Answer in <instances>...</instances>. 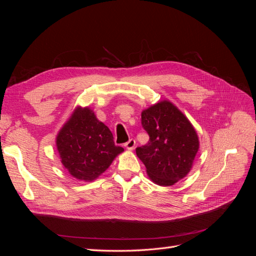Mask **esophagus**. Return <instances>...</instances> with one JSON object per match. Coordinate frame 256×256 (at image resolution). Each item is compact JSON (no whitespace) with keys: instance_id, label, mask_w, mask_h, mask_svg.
<instances>
[{"instance_id":"1","label":"esophagus","mask_w":256,"mask_h":256,"mask_svg":"<svg viewBox=\"0 0 256 256\" xmlns=\"http://www.w3.org/2000/svg\"><path fill=\"white\" fill-rule=\"evenodd\" d=\"M134 146H136V141L134 140V138H130L127 143H125V147L129 150H132L134 148Z\"/></svg>"}]
</instances>
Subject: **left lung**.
I'll use <instances>...</instances> for the list:
<instances>
[{"instance_id":"obj_1","label":"left lung","mask_w":256,"mask_h":256,"mask_svg":"<svg viewBox=\"0 0 256 256\" xmlns=\"http://www.w3.org/2000/svg\"><path fill=\"white\" fill-rule=\"evenodd\" d=\"M141 118L150 141L136 147V156L154 184L173 186L192 168L200 147L196 131L168 100L150 106L142 112Z\"/></svg>"}]
</instances>
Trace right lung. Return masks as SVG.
<instances>
[{
  "label": "right lung",
  "instance_id": "1",
  "mask_svg": "<svg viewBox=\"0 0 256 256\" xmlns=\"http://www.w3.org/2000/svg\"><path fill=\"white\" fill-rule=\"evenodd\" d=\"M60 161L78 180L92 182L102 175L124 152L113 134L90 108H76L56 136Z\"/></svg>",
  "mask_w": 256,
  "mask_h": 256
}]
</instances>
